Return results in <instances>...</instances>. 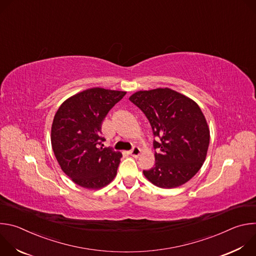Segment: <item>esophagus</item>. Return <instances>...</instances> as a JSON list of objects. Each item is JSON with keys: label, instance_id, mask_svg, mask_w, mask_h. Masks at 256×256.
Masks as SVG:
<instances>
[{"label": "esophagus", "instance_id": "esophagus-1", "mask_svg": "<svg viewBox=\"0 0 256 256\" xmlns=\"http://www.w3.org/2000/svg\"><path fill=\"white\" fill-rule=\"evenodd\" d=\"M128 154H130V156H132V157H138V156H140V149L138 148V147H134V148L128 152Z\"/></svg>", "mask_w": 256, "mask_h": 256}]
</instances>
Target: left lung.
<instances>
[{"mask_svg":"<svg viewBox=\"0 0 256 256\" xmlns=\"http://www.w3.org/2000/svg\"><path fill=\"white\" fill-rule=\"evenodd\" d=\"M130 100L147 116L155 138V166L142 173L162 188H174L190 180L202 166L210 130L200 106L169 88L138 91Z\"/></svg>","mask_w":256,"mask_h":256,"instance_id":"left-lung-1","label":"left lung"}]
</instances>
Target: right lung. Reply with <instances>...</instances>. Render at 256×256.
I'll return each instance as SVG.
<instances>
[{"mask_svg":"<svg viewBox=\"0 0 256 256\" xmlns=\"http://www.w3.org/2000/svg\"><path fill=\"white\" fill-rule=\"evenodd\" d=\"M124 91L91 88L68 98L52 126V147L62 170L76 184L98 190L116 175L120 152L103 148L101 126Z\"/></svg>","mask_w":256,"mask_h":256,"instance_id":"obj_1","label":"right lung"}]
</instances>
